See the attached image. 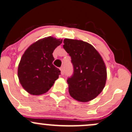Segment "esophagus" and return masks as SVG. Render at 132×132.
Wrapping results in <instances>:
<instances>
[{
    "instance_id": "1",
    "label": "esophagus",
    "mask_w": 132,
    "mask_h": 132,
    "mask_svg": "<svg viewBox=\"0 0 132 132\" xmlns=\"http://www.w3.org/2000/svg\"><path fill=\"white\" fill-rule=\"evenodd\" d=\"M60 70H61V73L62 75H63L64 73V68L63 67L61 68Z\"/></svg>"
}]
</instances>
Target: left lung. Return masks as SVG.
Wrapping results in <instances>:
<instances>
[{
	"label": "left lung",
	"instance_id": "obj_1",
	"mask_svg": "<svg viewBox=\"0 0 132 132\" xmlns=\"http://www.w3.org/2000/svg\"><path fill=\"white\" fill-rule=\"evenodd\" d=\"M63 48L71 58L73 74L67 80L69 93L82 102L95 99L105 87L106 65L92 45L78 40L65 38Z\"/></svg>",
	"mask_w": 132,
	"mask_h": 132
}]
</instances>
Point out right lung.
Segmentation results:
<instances>
[{"instance_id": "add662e5", "label": "right lung", "mask_w": 132, "mask_h": 132, "mask_svg": "<svg viewBox=\"0 0 132 132\" xmlns=\"http://www.w3.org/2000/svg\"><path fill=\"white\" fill-rule=\"evenodd\" d=\"M62 40L45 37L31 44L23 54L18 66L19 82L31 95H42L52 87L61 71L54 66L53 53Z\"/></svg>"}]
</instances>
